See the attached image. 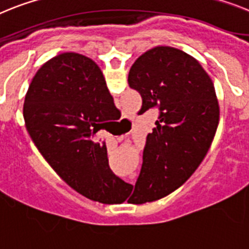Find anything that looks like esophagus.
Wrapping results in <instances>:
<instances>
[{
	"label": "esophagus",
	"mask_w": 249,
	"mask_h": 249,
	"mask_svg": "<svg viewBox=\"0 0 249 249\" xmlns=\"http://www.w3.org/2000/svg\"><path fill=\"white\" fill-rule=\"evenodd\" d=\"M109 139H112V137H110V136H109ZM123 139V136H122V137H118V140H122Z\"/></svg>",
	"instance_id": "esophagus-1"
}]
</instances>
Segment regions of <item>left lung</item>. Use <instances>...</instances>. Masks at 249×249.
Masks as SVG:
<instances>
[{
	"label": "left lung",
	"instance_id": "8db88e82",
	"mask_svg": "<svg viewBox=\"0 0 249 249\" xmlns=\"http://www.w3.org/2000/svg\"><path fill=\"white\" fill-rule=\"evenodd\" d=\"M128 84L142 97L140 113L160 109L135 186L143 204L171 194L197 169L215 136L219 104L201 64L171 46H155L136 59Z\"/></svg>",
	"mask_w": 249,
	"mask_h": 249
}]
</instances>
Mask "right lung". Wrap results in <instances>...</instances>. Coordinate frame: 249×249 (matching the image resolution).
Segmentation results:
<instances>
[{
  "instance_id": "obj_1",
  "label": "right lung",
  "mask_w": 249,
  "mask_h": 249,
  "mask_svg": "<svg viewBox=\"0 0 249 249\" xmlns=\"http://www.w3.org/2000/svg\"><path fill=\"white\" fill-rule=\"evenodd\" d=\"M116 108L99 67L78 53H63L34 75L23 102L30 137L70 188L90 200L113 204L131 185L108 166L107 147L95 133Z\"/></svg>"
}]
</instances>
